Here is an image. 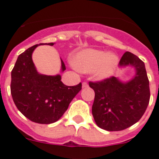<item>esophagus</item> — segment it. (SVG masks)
Here are the masks:
<instances>
[{
  "mask_svg": "<svg viewBox=\"0 0 159 159\" xmlns=\"http://www.w3.org/2000/svg\"><path fill=\"white\" fill-rule=\"evenodd\" d=\"M88 87V83L86 82H82V88H86Z\"/></svg>",
  "mask_w": 159,
  "mask_h": 159,
  "instance_id": "1",
  "label": "esophagus"
}]
</instances>
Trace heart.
Instances as JSON below:
<instances>
[{
    "label": "heart",
    "mask_w": 159,
    "mask_h": 159,
    "mask_svg": "<svg viewBox=\"0 0 159 159\" xmlns=\"http://www.w3.org/2000/svg\"><path fill=\"white\" fill-rule=\"evenodd\" d=\"M74 65L78 70L89 73L95 70L98 78L104 79L111 76L118 64V58L114 54H107L103 51L87 49L77 53Z\"/></svg>",
    "instance_id": "b5f03b06"
}]
</instances>
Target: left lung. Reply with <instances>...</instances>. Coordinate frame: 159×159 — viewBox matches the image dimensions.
<instances>
[{
    "instance_id": "left-lung-1",
    "label": "left lung",
    "mask_w": 159,
    "mask_h": 159,
    "mask_svg": "<svg viewBox=\"0 0 159 159\" xmlns=\"http://www.w3.org/2000/svg\"><path fill=\"white\" fill-rule=\"evenodd\" d=\"M119 65L134 66L137 69L134 78L126 83L115 77L89 82L94 91L92 106L94 121L107 131H121L134 125L142 117L150 102V83L143 61L126 52Z\"/></svg>"
}]
</instances>
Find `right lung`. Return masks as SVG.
I'll list each match as a JSON object with an SVG mask.
<instances>
[{"label":"right lung","mask_w":159,"mask_h":159,"mask_svg":"<svg viewBox=\"0 0 159 159\" xmlns=\"http://www.w3.org/2000/svg\"><path fill=\"white\" fill-rule=\"evenodd\" d=\"M48 44L52 46L54 43ZM38 45L30 47L18 56L11 72L10 91L22 115L34 123L48 125L58 120L67 111L73 98L82 90V83L67 86L61 81L60 75L38 73L31 58ZM61 66L62 70H65L62 60Z\"/></svg>","instance_id":"add662e5"}]
</instances>
